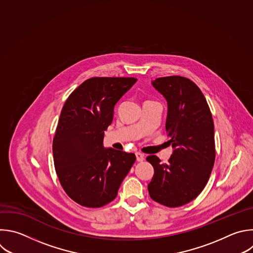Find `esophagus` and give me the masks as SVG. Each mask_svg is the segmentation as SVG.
I'll list each match as a JSON object with an SVG mask.
<instances>
[{
    "label": "esophagus",
    "instance_id": "esophagus-1",
    "mask_svg": "<svg viewBox=\"0 0 253 253\" xmlns=\"http://www.w3.org/2000/svg\"><path fill=\"white\" fill-rule=\"evenodd\" d=\"M144 159H145V156L142 153H139V152L136 153V160L138 162H142V161H144Z\"/></svg>",
    "mask_w": 253,
    "mask_h": 253
}]
</instances>
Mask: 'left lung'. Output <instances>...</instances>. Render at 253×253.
<instances>
[{"instance_id": "left-lung-1", "label": "left lung", "mask_w": 253, "mask_h": 253, "mask_svg": "<svg viewBox=\"0 0 253 253\" xmlns=\"http://www.w3.org/2000/svg\"><path fill=\"white\" fill-rule=\"evenodd\" d=\"M153 87L167 101L166 132L173 153L168 163L147 157L154 167L150 197L166 207L184 206L206 187L215 159L214 126L207 100L196 84L182 76L160 77Z\"/></svg>"}]
</instances>
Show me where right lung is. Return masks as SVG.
Returning a JSON list of instances; mask_svg holds the SVG:
<instances>
[{
	"label": "right lung",
	"mask_w": 253,
	"mask_h": 253,
	"mask_svg": "<svg viewBox=\"0 0 253 253\" xmlns=\"http://www.w3.org/2000/svg\"><path fill=\"white\" fill-rule=\"evenodd\" d=\"M133 77H93L69 95L60 113L52 153L58 180L77 204L100 208L112 202L136 156L103 146L114 107L134 85Z\"/></svg>",
	"instance_id": "1"
}]
</instances>
